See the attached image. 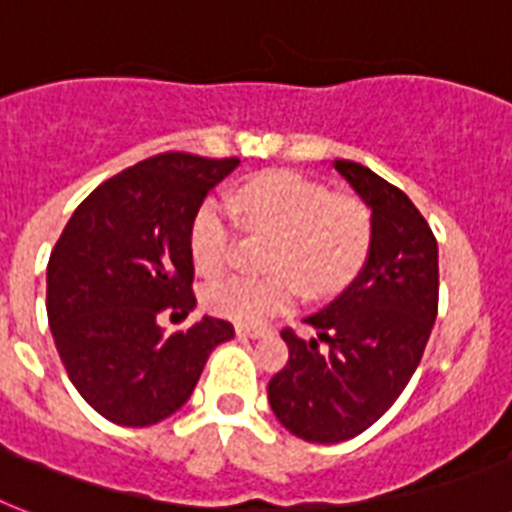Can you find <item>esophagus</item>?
I'll return each instance as SVG.
<instances>
[{
  "instance_id": "obj_1",
  "label": "esophagus",
  "mask_w": 512,
  "mask_h": 512,
  "mask_svg": "<svg viewBox=\"0 0 512 512\" xmlns=\"http://www.w3.org/2000/svg\"><path fill=\"white\" fill-rule=\"evenodd\" d=\"M268 334V326H249V323H239L236 326V336H244V339H257V336Z\"/></svg>"
}]
</instances>
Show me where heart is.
<instances>
[{"instance_id": "b5f03b06", "label": "heart", "mask_w": 512, "mask_h": 512, "mask_svg": "<svg viewBox=\"0 0 512 512\" xmlns=\"http://www.w3.org/2000/svg\"><path fill=\"white\" fill-rule=\"evenodd\" d=\"M231 209L252 231L273 234L268 276H226L205 286L210 313L239 323H260L302 297L334 294L350 284L371 249V213L352 194H331L326 184L297 170H265L247 178ZM186 244L194 268L215 276L231 263L236 220L220 199H202L189 218Z\"/></svg>"}]
</instances>
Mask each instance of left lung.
Masks as SVG:
<instances>
[{
	"instance_id": "1",
	"label": "left lung",
	"mask_w": 512,
	"mask_h": 512,
	"mask_svg": "<svg viewBox=\"0 0 512 512\" xmlns=\"http://www.w3.org/2000/svg\"><path fill=\"white\" fill-rule=\"evenodd\" d=\"M331 168L371 207L368 260L331 305L305 318L318 339L281 331L289 360L268 384L278 421L315 444L363 434L394 405L421 363L439 307V252L421 210L360 162L334 160Z\"/></svg>"
}]
</instances>
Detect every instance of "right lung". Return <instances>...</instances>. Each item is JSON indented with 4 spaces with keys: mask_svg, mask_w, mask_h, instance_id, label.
<instances>
[{
    "mask_svg": "<svg viewBox=\"0 0 512 512\" xmlns=\"http://www.w3.org/2000/svg\"><path fill=\"white\" fill-rule=\"evenodd\" d=\"M236 157L162 152L107 178L76 207L47 265V315L68 378L120 426L165 421L194 392L210 352L234 336L202 318L165 336L157 315L194 307L186 228Z\"/></svg>",
    "mask_w": 512,
    "mask_h": 512,
    "instance_id": "1",
    "label": "right lung"
}]
</instances>
